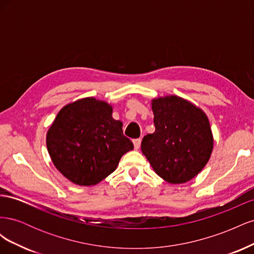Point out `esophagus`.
Returning a JSON list of instances; mask_svg holds the SVG:
<instances>
[{
	"mask_svg": "<svg viewBox=\"0 0 254 254\" xmlns=\"http://www.w3.org/2000/svg\"><path fill=\"white\" fill-rule=\"evenodd\" d=\"M141 142H142L141 139H134V140H133V145H134V148H135V149H139V148H140Z\"/></svg>",
	"mask_w": 254,
	"mask_h": 254,
	"instance_id": "34e87169",
	"label": "esophagus"
}]
</instances>
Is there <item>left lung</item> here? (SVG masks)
Returning a JSON list of instances; mask_svg holds the SVG:
<instances>
[{
    "instance_id": "8db88e82",
    "label": "left lung",
    "mask_w": 254,
    "mask_h": 254,
    "mask_svg": "<svg viewBox=\"0 0 254 254\" xmlns=\"http://www.w3.org/2000/svg\"><path fill=\"white\" fill-rule=\"evenodd\" d=\"M153 133L143 137L141 149L153 171L165 181L188 182L201 172L213 149L206 115L178 96L153 99Z\"/></svg>"
}]
</instances>
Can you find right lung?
Masks as SVG:
<instances>
[{"label": "right lung", "instance_id": "right-lung-1", "mask_svg": "<svg viewBox=\"0 0 254 254\" xmlns=\"http://www.w3.org/2000/svg\"><path fill=\"white\" fill-rule=\"evenodd\" d=\"M122 127L105 102L88 97L66 105L47 135L54 165L78 186L101 182L115 171L122 156L133 149Z\"/></svg>", "mask_w": 254, "mask_h": 254}]
</instances>
